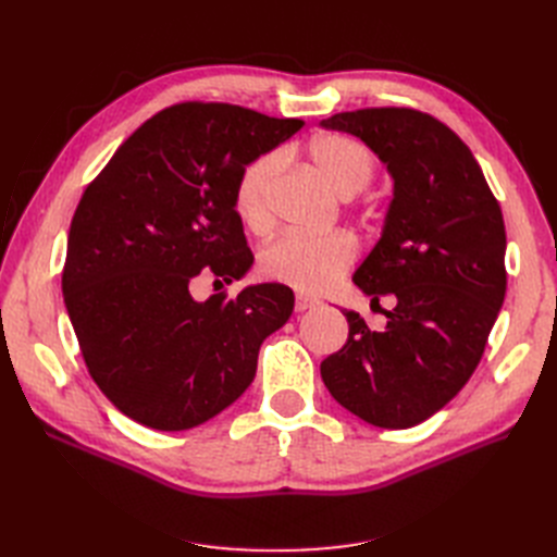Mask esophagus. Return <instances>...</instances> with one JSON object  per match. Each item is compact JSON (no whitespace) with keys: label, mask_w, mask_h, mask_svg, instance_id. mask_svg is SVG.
I'll list each match as a JSON object with an SVG mask.
<instances>
[{"label":"esophagus","mask_w":557,"mask_h":557,"mask_svg":"<svg viewBox=\"0 0 557 557\" xmlns=\"http://www.w3.org/2000/svg\"><path fill=\"white\" fill-rule=\"evenodd\" d=\"M315 305H318L315 299L305 297V295H297V299H295V311H309V309H313Z\"/></svg>","instance_id":"1"}]
</instances>
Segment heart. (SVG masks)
I'll use <instances>...</instances> for the list:
<instances>
[{
  "label": "heart",
  "mask_w": 557,
  "mask_h": 557,
  "mask_svg": "<svg viewBox=\"0 0 557 557\" xmlns=\"http://www.w3.org/2000/svg\"><path fill=\"white\" fill-rule=\"evenodd\" d=\"M309 158L315 172L342 197L364 190L376 172L372 148L344 132L320 134L309 146ZM281 158L276 153H262L250 160L234 181L232 207L250 232H262L269 225V190ZM356 256L358 246L346 232H332L325 237L285 234L262 248L258 274L299 293H320L356 262Z\"/></svg>",
  "instance_id": "heart-1"
}]
</instances>
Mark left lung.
<instances>
[{
    "instance_id": "obj_1",
    "label": "left lung",
    "mask_w": 557,
    "mask_h": 557,
    "mask_svg": "<svg viewBox=\"0 0 557 557\" xmlns=\"http://www.w3.org/2000/svg\"><path fill=\"white\" fill-rule=\"evenodd\" d=\"M325 127L356 134L395 178L383 237L352 276L395 309L381 332L346 311L348 339L320 376L364 423L404 430L446 407L481 362L507 293L502 209L467 144L430 113L369 107Z\"/></svg>"
}]
</instances>
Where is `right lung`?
Returning <instances> with one entry per match:
<instances>
[{
    "label": "right lung",
    "mask_w": 557,
    "mask_h": 557,
    "mask_svg": "<svg viewBox=\"0 0 557 557\" xmlns=\"http://www.w3.org/2000/svg\"><path fill=\"white\" fill-rule=\"evenodd\" d=\"M299 117L225 102L166 107L127 137L72 218L62 293L92 381L117 411L190 430L244 395L295 295L262 283L195 301L197 276L252 264L232 188L244 166L290 139Z\"/></svg>",
    "instance_id": "add662e5"
}]
</instances>
